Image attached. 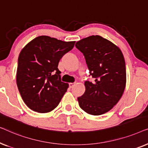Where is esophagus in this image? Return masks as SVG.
<instances>
[{
	"instance_id": "1",
	"label": "esophagus",
	"mask_w": 148,
	"mask_h": 148,
	"mask_svg": "<svg viewBox=\"0 0 148 148\" xmlns=\"http://www.w3.org/2000/svg\"><path fill=\"white\" fill-rule=\"evenodd\" d=\"M75 83H70V84H69V88H72L73 87L75 86Z\"/></svg>"
}]
</instances>
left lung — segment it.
Returning <instances> with one entry per match:
<instances>
[{
	"label": "left lung",
	"instance_id": "8db88e82",
	"mask_svg": "<svg viewBox=\"0 0 148 148\" xmlns=\"http://www.w3.org/2000/svg\"><path fill=\"white\" fill-rule=\"evenodd\" d=\"M84 54L95 82H85L86 92L77 98L80 108L92 115H101L117 104L126 86V66L120 48L100 36H91L75 44Z\"/></svg>",
	"mask_w": 148,
	"mask_h": 148
}]
</instances>
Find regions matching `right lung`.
Segmentation results:
<instances>
[{
  "label": "right lung",
  "mask_w": 148,
  "mask_h": 148,
  "mask_svg": "<svg viewBox=\"0 0 148 148\" xmlns=\"http://www.w3.org/2000/svg\"><path fill=\"white\" fill-rule=\"evenodd\" d=\"M75 43L40 36L20 52L16 81L23 102L31 110L49 112L59 104L69 84L61 82L58 64Z\"/></svg>",
  "instance_id": "add662e5"
}]
</instances>
